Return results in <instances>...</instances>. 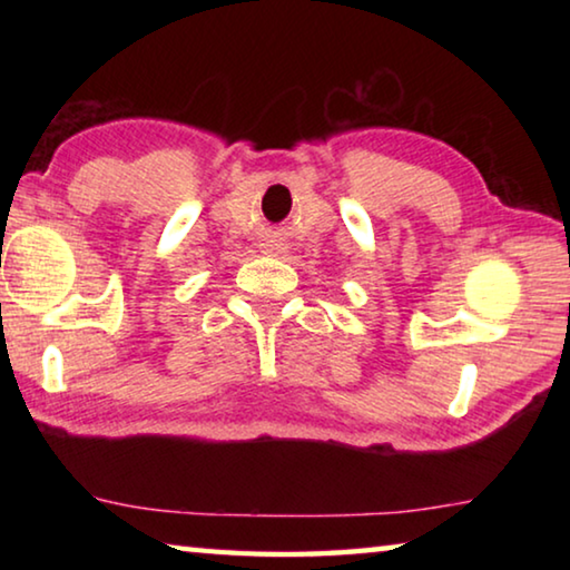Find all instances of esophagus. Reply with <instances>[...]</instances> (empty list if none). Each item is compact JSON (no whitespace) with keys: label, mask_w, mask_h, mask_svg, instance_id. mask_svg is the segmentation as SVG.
Wrapping results in <instances>:
<instances>
[{"label":"esophagus","mask_w":570,"mask_h":570,"mask_svg":"<svg viewBox=\"0 0 570 570\" xmlns=\"http://www.w3.org/2000/svg\"><path fill=\"white\" fill-rule=\"evenodd\" d=\"M284 244H278V240H266L264 244V254H274V256H278V254H284Z\"/></svg>","instance_id":"1"}]
</instances>
